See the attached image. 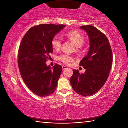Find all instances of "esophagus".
I'll list each match as a JSON object with an SVG mask.
<instances>
[{
  "label": "esophagus",
  "instance_id": "obj_1",
  "mask_svg": "<svg viewBox=\"0 0 128 128\" xmlns=\"http://www.w3.org/2000/svg\"><path fill=\"white\" fill-rule=\"evenodd\" d=\"M62 69H66L67 68V66H62Z\"/></svg>",
  "mask_w": 128,
  "mask_h": 128
}]
</instances>
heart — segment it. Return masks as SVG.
Segmentation results:
<instances>
[{"mask_svg":"<svg viewBox=\"0 0 128 128\" xmlns=\"http://www.w3.org/2000/svg\"><path fill=\"white\" fill-rule=\"evenodd\" d=\"M65 36L69 40H72L75 44L76 48L77 51L81 50V46L85 42V39L84 36L79 32L74 30L67 32L65 34ZM51 45L56 50H59L62 46V38L59 36H54L51 40ZM59 60L66 64H69L73 60V58L68 54H62L59 56Z\"/></svg>","mask_w":128,"mask_h":128,"instance_id":"heart-1","label":"heart"}]
</instances>
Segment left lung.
Segmentation results:
<instances>
[{"mask_svg": "<svg viewBox=\"0 0 128 128\" xmlns=\"http://www.w3.org/2000/svg\"><path fill=\"white\" fill-rule=\"evenodd\" d=\"M88 33L90 48L88 55L80 62L86 69L84 73L73 70L70 83L73 89L84 96L94 94L102 88L112 66V52L109 40L102 32L92 25L80 27Z\"/></svg>", "mask_w": 128, "mask_h": 128, "instance_id": "left-lung-1", "label": "left lung"}]
</instances>
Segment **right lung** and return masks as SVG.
I'll return each mask as SVG.
<instances>
[{
    "instance_id": "1",
    "label": "right lung",
    "mask_w": 128,
    "mask_h": 128,
    "mask_svg": "<svg viewBox=\"0 0 128 128\" xmlns=\"http://www.w3.org/2000/svg\"><path fill=\"white\" fill-rule=\"evenodd\" d=\"M64 25L40 24L32 27L22 39L18 51V68L28 88L40 96L55 92L62 67L55 64L51 69L46 62L52 53L51 40Z\"/></svg>"
}]
</instances>
